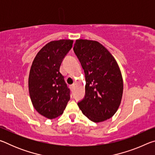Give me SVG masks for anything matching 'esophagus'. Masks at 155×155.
Returning a JSON list of instances; mask_svg holds the SVG:
<instances>
[{
  "label": "esophagus",
  "mask_w": 155,
  "mask_h": 155,
  "mask_svg": "<svg viewBox=\"0 0 155 155\" xmlns=\"http://www.w3.org/2000/svg\"><path fill=\"white\" fill-rule=\"evenodd\" d=\"M70 90H74V85H70Z\"/></svg>",
  "instance_id": "1"
}]
</instances>
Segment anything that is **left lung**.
<instances>
[{"label":"left lung","mask_w":155,"mask_h":155,"mask_svg":"<svg viewBox=\"0 0 155 155\" xmlns=\"http://www.w3.org/2000/svg\"><path fill=\"white\" fill-rule=\"evenodd\" d=\"M73 49L85 74V96L78 105L92 122L105 121L121 103L123 79L119 65L98 41L77 40Z\"/></svg>","instance_id":"obj_1"}]
</instances>
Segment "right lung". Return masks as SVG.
Here are the masks:
<instances>
[{
  "label": "right lung",
  "instance_id": "add662e5",
  "mask_svg": "<svg viewBox=\"0 0 155 155\" xmlns=\"http://www.w3.org/2000/svg\"><path fill=\"white\" fill-rule=\"evenodd\" d=\"M73 40L50 41L38 52L28 76V91L33 106L46 118L64 113L70 101V90L59 72L63 59L72 47Z\"/></svg>",
  "mask_w": 155,
  "mask_h": 155
}]
</instances>
